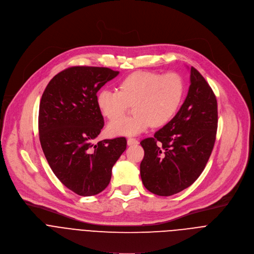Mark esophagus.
Returning a JSON list of instances; mask_svg holds the SVG:
<instances>
[{"instance_id":"esophagus-1","label":"esophagus","mask_w":254,"mask_h":254,"mask_svg":"<svg viewBox=\"0 0 254 254\" xmlns=\"http://www.w3.org/2000/svg\"><path fill=\"white\" fill-rule=\"evenodd\" d=\"M137 143H138V140L136 138H133V137L127 138V144H128V146H132V144H137Z\"/></svg>"}]
</instances>
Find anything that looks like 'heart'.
Listing matches in <instances>:
<instances>
[{
	"mask_svg": "<svg viewBox=\"0 0 254 254\" xmlns=\"http://www.w3.org/2000/svg\"><path fill=\"white\" fill-rule=\"evenodd\" d=\"M184 94V80L176 72L163 75L152 71H135L120 81L119 90H100L96 104L103 117L114 121L107 127L108 133L131 136L152 126L160 127L170 123L182 104ZM132 104L134 116L120 119Z\"/></svg>",
	"mask_w": 254,
	"mask_h": 254,
	"instance_id": "heart-1",
	"label": "heart"
}]
</instances>
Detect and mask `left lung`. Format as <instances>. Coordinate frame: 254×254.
Instances as JSON below:
<instances>
[{"instance_id":"8db88e82","label":"left lung","mask_w":254,"mask_h":254,"mask_svg":"<svg viewBox=\"0 0 254 254\" xmlns=\"http://www.w3.org/2000/svg\"><path fill=\"white\" fill-rule=\"evenodd\" d=\"M187 97L177 115L154 137L140 141L143 186L171 196L191 186L211 156L218 126L216 96L200 72L191 67Z\"/></svg>"}]
</instances>
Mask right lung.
I'll list each match as a JSON object with an SVG mask.
<instances>
[{
	"mask_svg": "<svg viewBox=\"0 0 254 254\" xmlns=\"http://www.w3.org/2000/svg\"><path fill=\"white\" fill-rule=\"evenodd\" d=\"M120 72L106 67L73 66L56 74L39 106V137L45 158L60 182L80 196L102 192L127 149L126 137L93 139L104 126L97 91Z\"/></svg>",
	"mask_w": 254,
	"mask_h": 254,
	"instance_id": "right-lung-1",
	"label": "right lung"
}]
</instances>
